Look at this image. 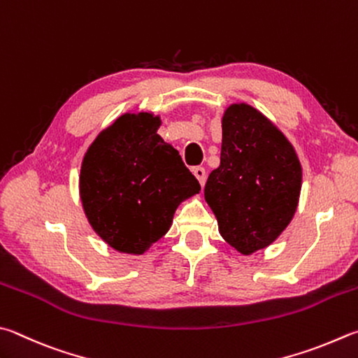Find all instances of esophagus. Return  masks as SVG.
I'll return each mask as SVG.
<instances>
[{
  "label": "esophagus",
  "instance_id": "esophagus-1",
  "mask_svg": "<svg viewBox=\"0 0 358 358\" xmlns=\"http://www.w3.org/2000/svg\"><path fill=\"white\" fill-rule=\"evenodd\" d=\"M192 172H194V175H196V178L200 181V185L205 186V181H206V171H205V167L197 166V167H194Z\"/></svg>",
  "mask_w": 358,
  "mask_h": 358
}]
</instances>
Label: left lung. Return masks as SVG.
Wrapping results in <instances>:
<instances>
[{
    "label": "left lung",
    "instance_id": "8db88e82",
    "mask_svg": "<svg viewBox=\"0 0 358 358\" xmlns=\"http://www.w3.org/2000/svg\"><path fill=\"white\" fill-rule=\"evenodd\" d=\"M301 187V162L280 129L245 103L227 108L220 166L205 185L225 241L243 255L274 243L294 216Z\"/></svg>",
    "mask_w": 358,
    "mask_h": 358
}]
</instances>
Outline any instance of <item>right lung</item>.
<instances>
[{"label": "right lung", "instance_id": "add662e5", "mask_svg": "<svg viewBox=\"0 0 358 358\" xmlns=\"http://www.w3.org/2000/svg\"><path fill=\"white\" fill-rule=\"evenodd\" d=\"M159 117L123 114L84 155L80 196L96 235L141 255L166 235L185 199L200 192L178 152L157 133Z\"/></svg>", "mask_w": 358, "mask_h": 358}]
</instances>
